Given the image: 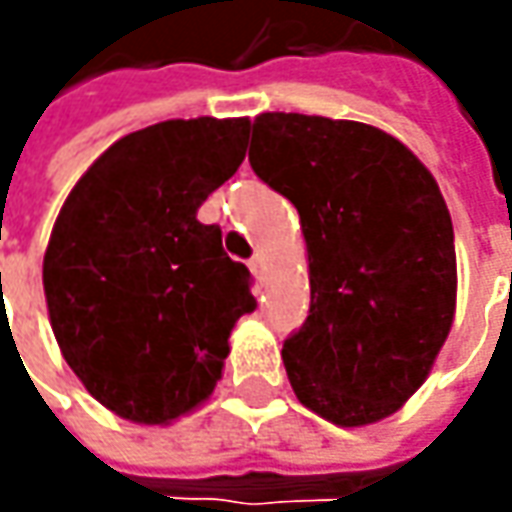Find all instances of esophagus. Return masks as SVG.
Returning <instances> with one entry per match:
<instances>
[{
    "label": "esophagus",
    "mask_w": 512,
    "mask_h": 512,
    "mask_svg": "<svg viewBox=\"0 0 512 512\" xmlns=\"http://www.w3.org/2000/svg\"><path fill=\"white\" fill-rule=\"evenodd\" d=\"M247 267L253 270V276L259 279V282H265V276H267V267H265V256L262 253H256L250 262H247Z\"/></svg>",
    "instance_id": "34e87169"
}]
</instances>
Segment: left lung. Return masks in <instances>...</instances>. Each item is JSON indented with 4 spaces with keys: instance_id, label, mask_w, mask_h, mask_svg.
Returning a JSON list of instances; mask_svg holds the SVG:
<instances>
[{
    "instance_id": "1",
    "label": "left lung",
    "mask_w": 512,
    "mask_h": 512,
    "mask_svg": "<svg viewBox=\"0 0 512 512\" xmlns=\"http://www.w3.org/2000/svg\"><path fill=\"white\" fill-rule=\"evenodd\" d=\"M247 159L299 210L307 242L310 310L282 347L293 393L342 427L396 413L456 310L453 222L436 179L390 133L305 113L256 116Z\"/></svg>"
}]
</instances>
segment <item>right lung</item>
I'll return each mask as SVG.
<instances>
[{
	"label": "right lung",
	"mask_w": 512,
	"mask_h": 512,
	"mask_svg": "<svg viewBox=\"0 0 512 512\" xmlns=\"http://www.w3.org/2000/svg\"><path fill=\"white\" fill-rule=\"evenodd\" d=\"M247 119H170L110 145L70 190L42 282L70 370L116 416L165 424L213 393L253 276L196 219L245 159Z\"/></svg>",
	"instance_id": "obj_1"
}]
</instances>
